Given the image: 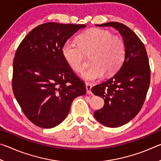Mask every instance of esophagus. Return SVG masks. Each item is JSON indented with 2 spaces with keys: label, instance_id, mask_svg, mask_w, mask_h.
<instances>
[{
  "label": "esophagus",
  "instance_id": "34e87169",
  "mask_svg": "<svg viewBox=\"0 0 161 161\" xmlns=\"http://www.w3.org/2000/svg\"><path fill=\"white\" fill-rule=\"evenodd\" d=\"M92 84L89 83H86V92L88 94H91L92 93Z\"/></svg>",
  "mask_w": 161,
  "mask_h": 161
}]
</instances>
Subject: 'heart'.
Segmentation results:
<instances>
[{
    "instance_id": "obj_1",
    "label": "heart",
    "mask_w": 161,
    "mask_h": 161,
    "mask_svg": "<svg viewBox=\"0 0 161 161\" xmlns=\"http://www.w3.org/2000/svg\"><path fill=\"white\" fill-rule=\"evenodd\" d=\"M77 43L68 40L62 46V53L65 61L75 72L81 73L85 67L84 57L91 56L92 67L83 73L88 81L102 78L105 73L113 75L123 64L126 47L124 40L109 31L92 28L81 34Z\"/></svg>"
}]
</instances>
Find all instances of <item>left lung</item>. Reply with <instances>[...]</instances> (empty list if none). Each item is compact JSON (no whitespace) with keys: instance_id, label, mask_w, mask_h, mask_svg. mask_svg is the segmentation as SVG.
<instances>
[{"instance_id":"1","label":"left lung","mask_w":161,"mask_h":161,"mask_svg":"<svg viewBox=\"0 0 161 161\" xmlns=\"http://www.w3.org/2000/svg\"><path fill=\"white\" fill-rule=\"evenodd\" d=\"M97 25L116 29L126 47V58L117 73L92 88L95 95L104 100L103 108L94 111V117L103 126L116 128L129 122L142 108L150 85L151 69L145 46L129 27L116 22Z\"/></svg>"}]
</instances>
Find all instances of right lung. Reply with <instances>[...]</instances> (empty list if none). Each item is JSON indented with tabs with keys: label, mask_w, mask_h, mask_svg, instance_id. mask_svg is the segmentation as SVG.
I'll use <instances>...</instances> for the list:
<instances>
[{
	"label": "right lung",
	"mask_w": 161,
	"mask_h": 161,
	"mask_svg": "<svg viewBox=\"0 0 161 161\" xmlns=\"http://www.w3.org/2000/svg\"><path fill=\"white\" fill-rule=\"evenodd\" d=\"M86 25L47 23L22 40L13 59V92L23 112L36 126L51 129L64 121L84 81L65 61L62 46Z\"/></svg>",
	"instance_id": "obj_1"
}]
</instances>
